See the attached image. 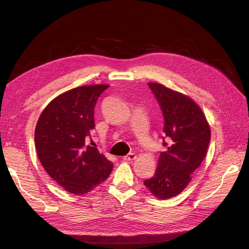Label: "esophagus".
I'll list each match as a JSON object with an SVG mask.
<instances>
[{"label":"esophagus","instance_id":"1","mask_svg":"<svg viewBox=\"0 0 249 249\" xmlns=\"http://www.w3.org/2000/svg\"><path fill=\"white\" fill-rule=\"evenodd\" d=\"M137 158V156L135 155V154H129V155H126V156H124L123 159H124V161H125V162H129V161H134L135 159H136Z\"/></svg>","mask_w":249,"mask_h":249}]
</instances>
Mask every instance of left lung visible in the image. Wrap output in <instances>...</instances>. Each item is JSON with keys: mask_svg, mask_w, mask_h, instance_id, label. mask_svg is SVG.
Instances as JSON below:
<instances>
[{"mask_svg": "<svg viewBox=\"0 0 249 249\" xmlns=\"http://www.w3.org/2000/svg\"><path fill=\"white\" fill-rule=\"evenodd\" d=\"M161 106L163 132L171 145L161 153L155 176L144 182L154 196L168 199L178 195L191 182L207 155L211 129L205 113L190 96L160 83H148ZM166 145V143H164Z\"/></svg>", "mask_w": 249, "mask_h": 249, "instance_id": "1", "label": "left lung"}]
</instances>
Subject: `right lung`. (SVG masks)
Returning <instances> with one entry per match:
<instances>
[{
	"instance_id": "1",
	"label": "right lung",
	"mask_w": 249,
	"mask_h": 249,
	"mask_svg": "<svg viewBox=\"0 0 249 249\" xmlns=\"http://www.w3.org/2000/svg\"><path fill=\"white\" fill-rule=\"evenodd\" d=\"M109 85L73 88L43 109L35 127V147L48 175L64 190L84 195L106 179L113 164L86 139L94 129V106Z\"/></svg>"
}]
</instances>
